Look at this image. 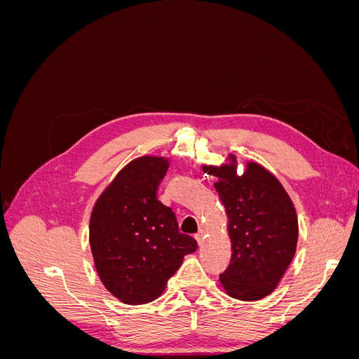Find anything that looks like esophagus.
Returning <instances> with one entry per match:
<instances>
[{
  "label": "esophagus",
  "instance_id": "esophagus-1",
  "mask_svg": "<svg viewBox=\"0 0 359 359\" xmlns=\"http://www.w3.org/2000/svg\"><path fill=\"white\" fill-rule=\"evenodd\" d=\"M194 238H196V241H198V244L199 245H202L203 244V240H205V231H199L196 235H194Z\"/></svg>",
  "mask_w": 359,
  "mask_h": 359
}]
</instances>
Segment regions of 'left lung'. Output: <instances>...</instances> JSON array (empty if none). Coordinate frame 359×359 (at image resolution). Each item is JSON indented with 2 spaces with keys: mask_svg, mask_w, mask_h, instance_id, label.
I'll return each instance as SVG.
<instances>
[{
  "mask_svg": "<svg viewBox=\"0 0 359 359\" xmlns=\"http://www.w3.org/2000/svg\"><path fill=\"white\" fill-rule=\"evenodd\" d=\"M217 180L214 187L229 217L231 264L220 274L231 297L256 301L273 292L292 262L298 241V219L278 180L248 163L243 175L236 168H205Z\"/></svg>",
  "mask_w": 359,
  "mask_h": 359,
  "instance_id": "1",
  "label": "left lung"
}]
</instances>
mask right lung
I'll return each instance as SVG.
<instances>
[{
	"instance_id": "right-lung-1",
	"label": "right lung",
	"mask_w": 359,
	"mask_h": 359,
	"mask_svg": "<svg viewBox=\"0 0 359 359\" xmlns=\"http://www.w3.org/2000/svg\"><path fill=\"white\" fill-rule=\"evenodd\" d=\"M169 169L161 157H140L118 173L97 201L90 244L97 273L112 295L126 304H147L165 290L186 255L198 250L181 233L177 215L158 201Z\"/></svg>"
}]
</instances>
